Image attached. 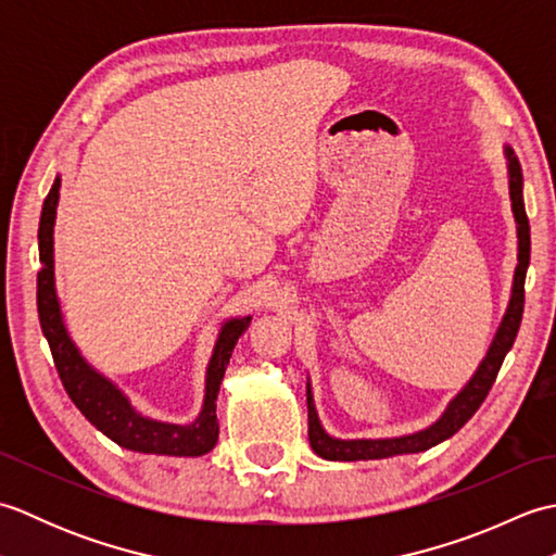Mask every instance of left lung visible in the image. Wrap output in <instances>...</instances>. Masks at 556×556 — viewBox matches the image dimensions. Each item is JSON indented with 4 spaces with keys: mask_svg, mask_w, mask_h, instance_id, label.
Instances as JSON below:
<instances>
[{
    "mask_svg": "<svg viewBox=\"0 0 556 556\" xmlns=\"http://www.w3.org/2000/svg\"><path fill=\"white\" fill-rule=\"evenodd\" d=\"M506 157V172H509V198H511V212L516 219V236H518V265L514 269V285H511V299L506 305V313L500 323L497 334H494L492 344L480 361L473 377L464 384V389L448 401L444 413L425 430L401 434V437H382V440H339L332 437L325 428L320 418H317L313 387L308 380V437L311 446L317 456L327 460H368V458H389L401 454H418L428 452L440 442L448 440L456 434L464 425L473 418V413L485 401L488 392L492 389L497 372L506 358V353L514 346V339L518 334L523 317V301H526V271L530 263V224L523 205V172L518 157L509 146H504Z\"/></svg>",
    "mask_w": 556,
    "mask_h": 556,
    "instance_id": "8db88e82",
    "label": "left lung"
}]
</instances>
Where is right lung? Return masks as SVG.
I'll return each instance as SVG.
<instances>
[{"mask_svg": "<svg viewBox=\"0 0 556 556\" xmlns=\"http://www.w3.org/2000/svg\"><path fill=\"white\" fill-rule=\"evenodd\" d=\"M59 188H62V176L56 174L50 193L45 198L38 229V315L42 334L47 344H50L56 372L62 377L66 394L102 434H108L112 442L124 448H131V452L160 456H203L212 452V446L217 444L219 437V384L224 380V370H227L236 341L245 332L253 317H231V320L222 325L205 370L203 406H200V413L193 422H162L143 416V413L134 408L128 396L110 377L98 372L80 356L78 346L74 344V339H71L66 329L62 303H59L54 285V219L59 205Z\"/></svg>", "mask_w": 556, "mask_h": 556, "instance_id": "right-lung-1", "label": "right lung"}]
</instances>
